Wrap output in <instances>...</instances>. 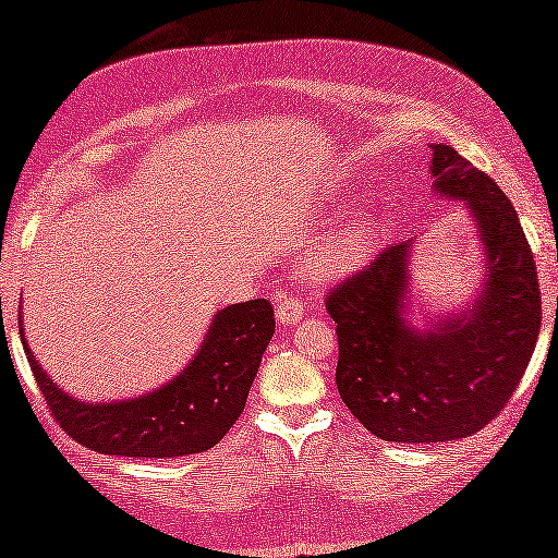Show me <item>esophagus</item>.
Masks as SVG:
<instances>
[{
    "mask_svg": "<svg viewBox=\"0 0 558 558\" xmlns=\"http://www.w3.org/2000/svg\"><path fill=\"white\" fill-rule=\"evenodd\" d=\"M274 312H277V319L281 325H292L296 319L304 317V307H302V300L296 294H287V292H279L274 296Z\"/></svg>",
    "mask_w": 558,
    "mask_h": 558,
    "instance_id": "1",
    "label": "esophagus"
}]
</instances>
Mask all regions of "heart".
Returning <instances> with one entry per match:
<instances>
[{"instance_id":"b5f03b06","label":"heart","mask_w":558,"mask_h":558,"mask_svg":"<svg viewBox=\"0 0 558 558\" xmlns=\"http://www.w3.org/2000/svg\"><path fill=\"white\" fill-rule=\"evenodd\" d=\"M365 243H368V228H355L353 233H348L345 239H340L338 243H332L330 248L319 256V271L325 274H338L342 269H348L350 264L357 262L361 254L365 251Z\"/></svg>"}]
</instances>
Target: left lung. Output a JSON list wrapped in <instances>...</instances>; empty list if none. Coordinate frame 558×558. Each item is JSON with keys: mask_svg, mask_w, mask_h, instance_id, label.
Here are the masks:
<instances>
[{"mask_svg": "<svg viewBox=\"0 0 558 558\" xmlns=\"http://www.w3.org/2000/svg\"><path fill=\"white\" fill-rule=\"evenodd\" d=\"M439 193L470 205L487 254L475 310L414 332L401 323L409 243L380 248L325 296L338 335L340 399L386 441L464 439L493 422L521 384L541 332V289L521 220L490 174L434 144ZM558 310V304H556Z\"/></svg>", "mask_w": 558, "mask_h": 558, "instance_id": "1", "label": "left lung"}]
</instances>
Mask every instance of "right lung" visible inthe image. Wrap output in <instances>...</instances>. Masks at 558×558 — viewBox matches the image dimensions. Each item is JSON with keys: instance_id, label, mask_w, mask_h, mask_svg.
<instances>
[{"instance_id": "right-lung-1", "label": "right lung", "mask_w": 558, "mask_h": 558, "mask_svg": "<svg viewBox=\"0 0 558 558\" xmlns=\"http://www.w3.org/2000/svg\"><path fill=\"white\" fill-rule=\"evenodd\" d=\"M271 335V302L251 300L220 310L201 353L172 384L113 403L75 401L45 376L27 345L25 353L52 418L68 437L101 454L165 460L205 452L226 437L246 407Z\"/></svg>"}]
</instances>
